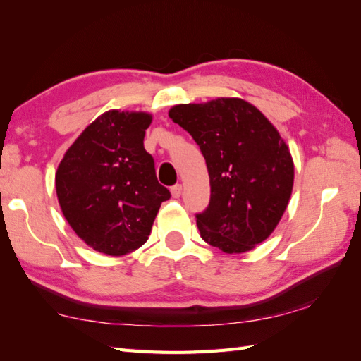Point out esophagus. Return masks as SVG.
<instances>
[{"instance_id": "1", "label": "esophagus", "mask_w": 361, "mask_h": 361, "mask_svg": "<svg viewBox=\"0 0 361 361\" xmlns=\"http://www.w3.org/2000/svg\"><path fill=\"white\" fill-rule=\"evenodd\" d=\"M171 192H172V197H173V198H180L181 194H183V186H181V185H175V186L171 189Z\"/></svg>"}]
</instances>
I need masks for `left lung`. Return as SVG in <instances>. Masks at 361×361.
<instances>
[{
	"mask_svg": "<svg viewBox=\"0 0 361 361\" xmlns=\"http://www.w3.org/2000/svg\"><path fill=\"white\" fill-rule=\"evenodd\" d=\"M169 118L192 135L208 166L211 200L197 216L202 239L226 255L256 248L293 190V158L278 128L240 97L173 105Z\"/></svg>",
	"mask_w": 361,
	"mask_h": 361,
	"instance_id": "1",
	"label": "left lung"
}]
</instances>
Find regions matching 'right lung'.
I'll return each mask as SVG.
<instances>
[{"label":"right lung","instance_id":"1","mask_svg":"<svg viewBox=\"0 0 361 361\" xmlns=\"http://www.w3.org/2000/svg\"><path fill=\"white\" fill-rule=\"evenodd\" d=\"M147 111L109 110L78 136L56 172L57 200L68 224L90 248L124 256L147 242L161 186L144 149Z\"/></svg>","mask_w":361,"mask_h":361}]
</instances>
